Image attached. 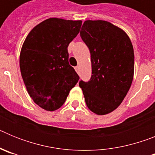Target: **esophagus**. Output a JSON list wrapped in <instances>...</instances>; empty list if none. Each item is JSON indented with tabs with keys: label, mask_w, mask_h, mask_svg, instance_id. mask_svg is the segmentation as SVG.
<instances>
[{
	"label": "esophagus",
	"mask_w": 155,
	"mask_h": 155,
	"mask_svg": "<svg viewBox=\"0 0 155 155\" xmlns=\"http://www.w3.org/2000/svg\"><path fill=\"white\" fill-rule=\"evenodd\" d=\"M74 69H75V71H76L77 73H78V72H79V69H80V68H79L78 66V67H76V68H75Z\"/></svg>",
	"instance_id": "obj_1"
}]
</instances>
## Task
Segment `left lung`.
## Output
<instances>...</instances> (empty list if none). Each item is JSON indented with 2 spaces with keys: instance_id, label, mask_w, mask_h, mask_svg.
<instances>
[{
  "instance_id": "8db88e82",
  "label": "left lung",
  "mask_w": 155,
  "mask_h": 155,
  "mask_svg": "<svg viewBox=\"0 0 155 155\" xmlns=\"http://www.w3.org/2000/svg\"><path fill=\"white\" fill-rule=\"evenodd\" d=\"M81 36L91 53V78L81 81L87 108L106 115L118 108L134 79V53L125 31L109 21L87 20Z\"/></svg>"
}]
</instances>
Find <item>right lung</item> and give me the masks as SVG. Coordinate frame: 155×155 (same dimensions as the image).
<instances>
[{"label":"right lung","mask_w":155,"mask_h":155,"mask_svg":"<svg viewBox=\"0 0 155 155\" xmlns=\"http://www.w3.org/2000/svg\"><path fill=\"white\" fill-rule=\"evenodd\" d=\"M81 24L50 18L35 25L23 42L19 58L23 81L31 99L45 110L61 108L80 78L68 62V46Z\"/></svg>","instance_id":"add662e5"}]
</instances>
